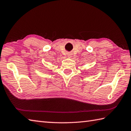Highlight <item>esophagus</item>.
I'll return each instance as SVG.
<instances>
[{
  "instance_id": "1",
  "label": "esophagus",
  "mask_w": 131,
  "mask_h": 131,
  "mask_svg": "<svg viewBox=\"0 0 131 131\" xmlns=\"http://www.w3.org/2000/svg\"><path fill=\"white\" fill-rule=\"evenodd\" d=\"M70 57V56H69Z\"/></svg>"
}]
</instances>
